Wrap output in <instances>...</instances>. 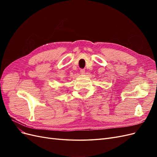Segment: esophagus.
<instances>
[{"label": "esophagus", "mask_w": 157, "mask_h": 157, "mask_svg": "<svg viewBox=\"0 0 157 157\" xmlns=\"http://www.w3.org/2000/svg\"><path fill=\"white\" fill-rule=\"evenodd\" d=\"M80 73H81L82 75L85 74V69H80Z\"/></svg>", "instance_id": "34e87169"}]
</instances>
